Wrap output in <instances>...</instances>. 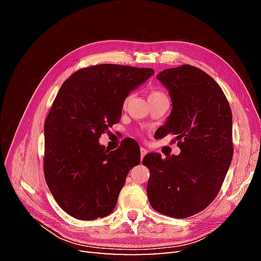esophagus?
<instances>
[{
    "label": "esophagus",
    "instance_id": "esophagus-1",
    "mask_svg": "<svg viewBox=\"0 0 261 261\" xmlns=\"http://www.w3.org/2000/svg\"><path fill=\"white\" fill-rule=\"evenodd\" d=\"M147 152H148V151H147V150H146L145 148H143V147L140 148V159H141V160L144 159V156L147 154Z\"/></svg>",
    "mask_w": 261,
    "mask_h": 261
}]
</instances>
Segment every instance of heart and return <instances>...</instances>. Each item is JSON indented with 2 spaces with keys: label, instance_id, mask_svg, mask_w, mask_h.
<instances>
[{
  "label": "heart",
  "instance_id": "obj_1",
  "mask_svg": "<svg viewBox=\"0 0 261 261\" xmlns=\"http://www.w3.org/2000/svg\"><path fill=\"white\" fill-rule=\"evenodd\" d=\"M161 94H164V93H163V92H161V91L153 90L151 93H150V98H151V97H155V96H161ZM130 98H132L130 94H129V96H127V97L125 98V100H124V103H123V106H124V107L128 103V101L130 100Z\"/></svg>",
  "mask_w": 261,
  "mask_h": 261
}]
</instances>
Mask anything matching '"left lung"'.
Wrapping results in <instances>:
<instances>
[{
  "label": "left lung",
  "instance_id": "1",
  "mask_svg": "<svg viewBox=\"0 0 261 261\" xmlns=\"http://www.w3.org/2000/svg\"><path fill=\"white\" fill-rule=\"evenodd\" d=\"M156 77L169 90L172 111L154 138L173 134L180 153L145 155L147 195L158 212L185 219L207 208L222 186L233 156L232 111L220 86L199 68L185 64Z\"/></svg>",
  "mask_w": 261,
  "mask_h": 261
}]
</instances>
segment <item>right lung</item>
Returning a JSON list of instances; mask_svg holds the SVG:
<instances>
[{"label": "right lung", "mask_w": 261, "mask_h": 261, "mask_svg": "<svg viewBox=\"0 0 261 261\" xmlns=\"http://www.w3.org/2000/svg\"><path fill=\"white\" fill-rule=\"evenodd\" d=\"M154 74L152 68L100 64L77 70L60 88L44 122L45 181L59 206L78 220L111 213L139 145L125 138L110 151L99 144L120 122L125 98Z\"/></svg>", "instance_id": "right-lung-1"}]
</instances>
